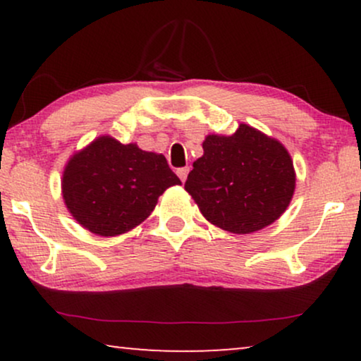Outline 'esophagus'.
Wrapping results in <instances>:
<instances>
[{
    "mask_svg": "<svg viewBox=\"0 0 361 361\" xmlns=\"http://www.w3.org/2000/svg\"><path fill=\"white\" fill-rule=\"evenodd\" d=\"M187 174H189V167H180V169H177V176H179V179L182 182H185Z\"/></svg>",
    "mask_w": 361,
    "mask_h": 361,
    "instance_id": "obj_1",
    "label": "esophagus"
}]
</instances>
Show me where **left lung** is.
Returning a JSON list of instances; mask_svg holds the SVG:
<instances>
[{
	"mask_svg": "<svg viewBox=\"0 0 361 361\" xmlns=\"http://www.w3.org/2000/svg\"><path fill=\"white\" fill-rule=\"evenodd\" d=\"M202 147L184 187L212 225L248 235L284 214L295 171L283 142L241 123L233 135L205 136Z\"/></svg>",
	"mask_w": 361,
	"mask_h": 361,
	"instance_id": "8db88e82",
	"label": "left lung"
}]
</instances>
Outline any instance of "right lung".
<instances>
[{"label": "right lung", "instance_id": "add662e5", "mask_svg": "<svg viewBox=\"0 0 361 361\" xmlns=\"http://www.w3.org/2000/svg\"><path fill=\"white\" fill-rule=\"evenodd\" d=\"M179 177L166 157L98 136L73 152L62 172V197L73 220L100 236H118L142 224Z\"/></svg>", "mask_w": 361, "mask_h": 361}]
</instances>
